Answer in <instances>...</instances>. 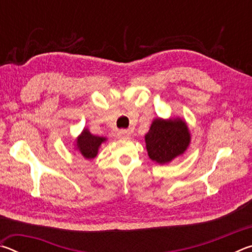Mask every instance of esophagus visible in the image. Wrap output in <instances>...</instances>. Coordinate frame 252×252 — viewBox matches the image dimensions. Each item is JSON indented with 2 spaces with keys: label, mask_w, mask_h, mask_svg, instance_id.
<instances>
[{
  "label": "esophagus",
  "mask_w": 252,
  "mask_h": 252,
  "mask_svg": "<svg viewBox=\"0 0 252 252\" xmlns=\"http://www.w3.org/2000/svg\"><path fill=\"white\" fill-rule=\"evenodd\" d=\"M118 136L120 139H129L130 138V132L126 130H121L118 132Z\"/></svg>",
  "instance_id": "34e87169"
}]
</instances>
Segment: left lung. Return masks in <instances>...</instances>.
Segmentation results:
<instances>
[{"instance_id": "1", "label": "left lung", "mask_w": 252, "mask_h": 252, "mask_svg": "<svg viewBox=\"0 0 252 252\" xmlns=\"http://www.w3.org/2000/svg\"><path fill=\"white\" fill-rule=\"evenodd\" d=\"M146 143L150 159L163 164L187 150L190 133L187 125L180 119L169 121L156 119L146 134Z\"/></svg>"}]
</instances>
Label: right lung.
Here are the masks:
<instances>
[{
	"label": "right lung",
	"instance_id": "obj_1",
	"mask_svg": "<svg viewBox=\"0 0 252 252\" xmlns=\"http://www.w3.org/2000/svg\"><path fill=\"white\" fill-rule=\"evenodd\" d=\"M105 141L102 136H96L91 134L87 129L83 130L82 134L78 138L76 147L84 158L87 159H93L97 155V149L101 146V143Z\"/></svg>",
	"mask_w": 252,
	"mask_h": 252
}]
</instances>
